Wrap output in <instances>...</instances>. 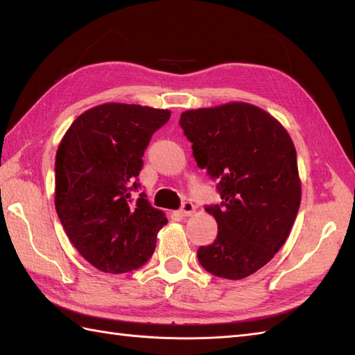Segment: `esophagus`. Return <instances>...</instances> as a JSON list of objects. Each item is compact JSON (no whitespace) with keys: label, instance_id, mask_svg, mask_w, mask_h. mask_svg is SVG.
I'll use <instances>...</instances> for the list:
<instances>
[{"label":"esophagus","instance_id":"34e87169","mask_svg":"<svg viewBox=\"0 0 355 355\" xmlns=\"http://www.w3.org/2000/svg\"><path fill=\"white\" fill-rule=\"evenodd\" d=\"M195 212V206L191 201H184L182 205V209H180V215L182 216H191Z\"/></svg>","mask_w":355,"mask_h":355}]
</instances>
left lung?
<instances>
[{
    "instance_id": "8db88e82",
    "label": "left lung",
    "mask_w": 355,
    "mask_h": 355,
    "mask_svg": "<svg viewBox=\"0 0 355 355\" xmlns=\"http://www.w3.org/2000/svg\"><path fill=\"white\" fill-rule=\"evenodd\" d=\"M180 126L198 168L220 182V205L206 206L218 235L201 245L209 273L244 279L284 245L300 206L296 149L285 128L254 105L232 102L184 111Z\"/></svg>"
}]
</instances>
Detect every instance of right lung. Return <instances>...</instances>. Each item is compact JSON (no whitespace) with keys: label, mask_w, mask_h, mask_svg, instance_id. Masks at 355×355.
Instances as JSON below:
<instances>
[{"label":"right lung","mask_w":355,"mask_h":355,"mask_svg":"<svg viewBox=\"0 0 355 355\" xmlns=\"http://www.w3.org/2000/svg\"><path fill=\"white\" fill-rule=\"evenodd\" d=\"M171 111L103 103L80 114L58 148L55 206L84 259L105 273L137 270L168 223L139 192L141 157Z\"/></svg>","instance_id":"obj_1"}]
</instances>
